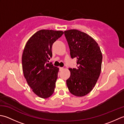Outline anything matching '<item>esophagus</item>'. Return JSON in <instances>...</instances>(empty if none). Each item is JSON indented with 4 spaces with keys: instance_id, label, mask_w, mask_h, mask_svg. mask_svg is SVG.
<instances>
[{
    "instance_id": "obj_1",
    "label": "esophagus",
    "mask_w": 124,
    "mask_h": 124,
    "mask_svg": "<svg viewBox=\"0 0 124 124\" xmlns=\"http://www.w3.org/2000/svg\"><path fill=\"white\" fill-rule=\"evenodd\" d=\"M59 69H60V71H61L63 69V67H60V68H59Z\"/></svg>"
}]
</instances>
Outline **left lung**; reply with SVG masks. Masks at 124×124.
Returning a JSON list of instances; mask_svg holds the SVG:
<instances>
[{
	"mask_svg": "<svg viewBox=\"0 0 124 124\" xmlns=\"http://www.w3.org/2000/svg\"><path fill=\"white\" fill-rule=\"evenodd\" d=\"M72 59H77V68H70L67 80L70 92L83 96L95 85L101 73L102 55L99 45L87 34L76 29L64 31Z\"/></svg>",
	"mask_w": 124,
	"mask_h": 124,
	"instance_id": "1",
	"label": "left lung"
}]
</instances>
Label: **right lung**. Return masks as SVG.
Segmentation results:
<instances>
[{"label": "right lung", "instance_id": "right-lung-1", "mask_svg": "<svg viewBox=\"0 0 124 124\" xmlns=\"http://www.w3.org/2000/svg\"><path fill=\"white\" fill-rule=\"evenodd\" d=\"M63 34L62 31L39 30L29 39L23 50L24 76L32 91L41 98H48L54 93L59 68L48 62L53 44Z\"/></svg>", "mask_w": 124, "mask_h": 124}]
</instances>
